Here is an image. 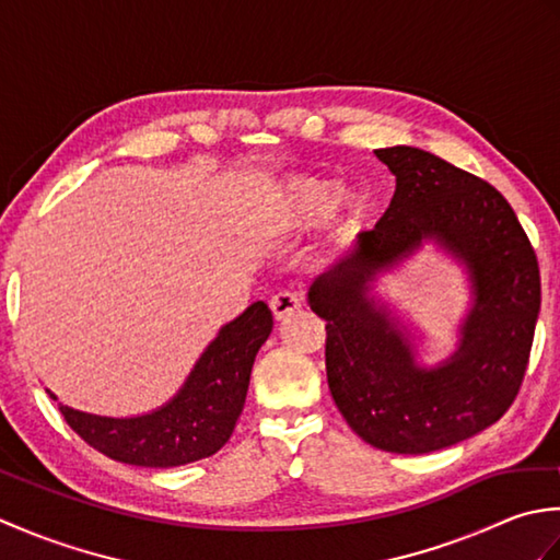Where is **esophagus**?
Listing matches in <instances>:
<instances>
[{"mask_svg": "<svg viewBox=\"0 0 560 560\" xmlns=\"http://www.w3.org/2000/svg\"><path fill=\"white\" fill-rule=\"evenodd\" d=\"M271 313H273V317L279 319H289L291 315H295L303 307V301H301V295L299 293H291V291H281V293H277L271 299Z\"/></svg>", "mask_w": 560, "mask_h": 560, "instance_id": "esophagus-1", "label": "esophagus"}]
</instances>
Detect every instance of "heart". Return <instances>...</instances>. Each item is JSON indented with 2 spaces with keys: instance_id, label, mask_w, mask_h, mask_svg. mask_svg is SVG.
Masks as SVG:
<instances>
[{
  "instance_id": "obj_1",
  "label": "heart",
  "mask_w": 560,
  "mask_h": 560,
  "mask_svg": "<svg viewBox=\"0 0 560 560\" xmlns=\"http://www.w3.org/2000/svg\"><path fill=\"white\" fill-rule=\"evenodd\" d=\"M363 213L365 197L355 187L329 177L295 175L273 187L259 221L277 233H291L325 219L331 231L349 233L361 223Z\"/></svg>"
}]
</instances>
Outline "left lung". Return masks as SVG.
I'll return each instance as SVG.
<instances>
[{
	"instance_id": "8db88e82",
	"label": "left lung",
	"mask_w": 560,
	"mask_h": 560,
	"mask_svg": "<svg viewBox=\"0 0 560 560\" xmlns=\"http://www.w3.org/2000/svg\"><path fill=\"white\" fill-rule=\"evenodd\" d=\"M397 187L383 219L307 291L327 319V383L351 431L377 450L423 455L481 433L515 401L541 305L537 255L505 197L413 147L377 149ZM425 242L468 273L458 349L418 361L408 328L374 293Z\"/></svg>"
}]
</instances>
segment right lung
Instances as JSON below:
<instances>
[{"mask_svg": "<svg viewBox=\"0 0 560 560\" xmlns=\"http://www.w3.org/2000/svg\"><path fill=\"white\" fill-rule=\"evenodd\" d=\"M267 303H253L225 323L201 351L183 387L163 407L137 416H98L57 404L91 447L115 462L168 469L219 452L247 397L255 355L271 335ZM47 395L57 399L50 389Z\"/></svg>", "mask_w": 560, "mask_h": 560, "instance_id": "add662e5", "label": "right lung"}]
</instances>
